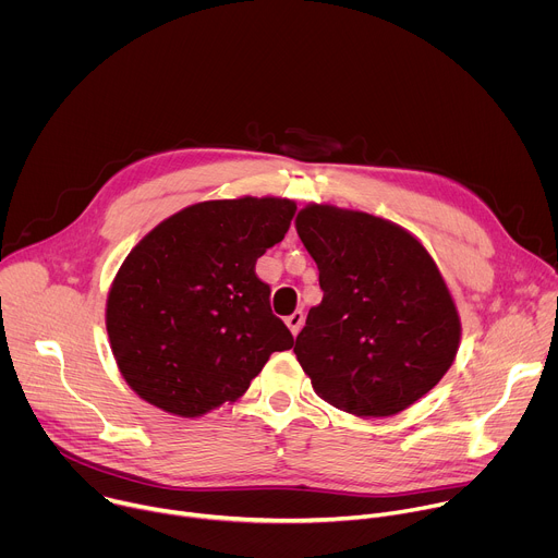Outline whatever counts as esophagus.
Segmentation results:
<instances>
[{"mask_svg":"<svg viewBox=\"0 0 558 558\" xmlns=\"http://www.w3.org/2000/svg\"><path fill=\"white\" fill-rule=\"evenodd\" d=\"M284 323H287L289 331H291L293 336H298V333H300V329H302V325H304V315H302V311H295V313H291Z\"/></svg>","mask_w":558,"mask_h":558,"instance_id":"obj_1","label":"esophagus"}]
</instances>
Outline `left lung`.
Returning a JSON list of instances; mask_svg holds the SVG:
<instances>
[{
  "label": "left lung",
  "instance_id": "8db88e82",
  "mask_svg": "<svg viewBox=\"0 0 558 558\" xmlns=\"http://www.w3.org/2000/svg\"><path fill=\"white\" fill-rule=\"evenodd\" d=\"M295 229L325 291L293 347L313 390L357 417L409 409L459 349L457 306L435 260L407 229L364 211L308 205Z\"/></svg>",
  "mask_w": 558,
  "mask_h": 558
}]
</instances>
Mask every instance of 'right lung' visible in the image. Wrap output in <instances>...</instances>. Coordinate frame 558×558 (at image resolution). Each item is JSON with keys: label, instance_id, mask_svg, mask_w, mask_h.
Returning <instances> with one entry per match:
<instances>
[{"label": "right lung", "instance_id": "right-lung-1", "mask_svg": "<svg viewBox=\"0 0 558 558\" xmlns=\"http://www.w3.org/2000/svg\"><path fill=\"white\" fill-rule=\"evenodd\" d=\"M287 198L207 201L156 225L123 260L106 308L121 375L145 402L198 417L241 397L293 347L256 260L289 231Z\"/></svg>", "mask_w": 558, "mask_h": 558}]
</instances>
